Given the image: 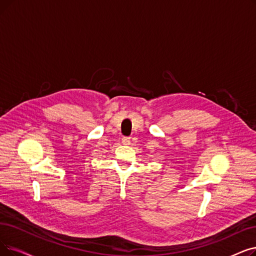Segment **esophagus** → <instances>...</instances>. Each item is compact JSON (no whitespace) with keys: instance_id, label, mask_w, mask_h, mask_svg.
<instances>
[{"instance_id":"1","label":"esophagus","mask_w":256,"mask_h":256,"mask_svg":"<svg viewBox=\"0 0 256 256\" xmlns=\"http://www.w3.org/2000/svg\"><path fill=\"white\" fill-rule=\"evenodd\" d=\"M122 143H124V146H128V144L130 143V137H124V138H122Z\"/></svg>"}]
</instances>
